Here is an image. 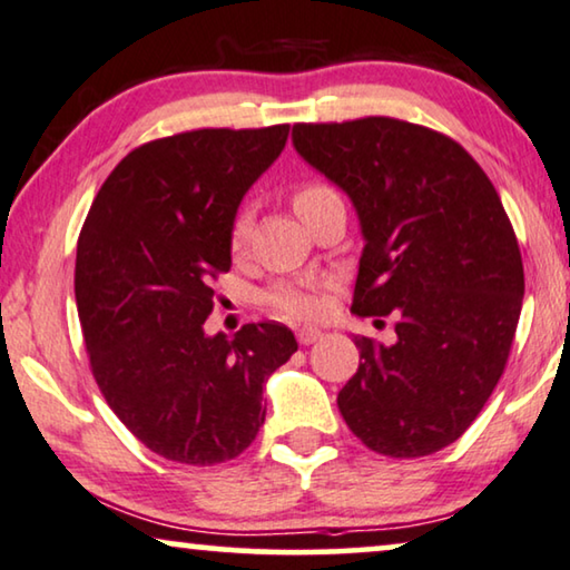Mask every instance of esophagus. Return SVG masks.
Masks as SVG:
<instances>
[{
	"mask_svg": "<svg viewBox=\"0 0 570 570\" xmlns=\"http://www.w3.org/2000/svg\"><path fill=\"white\" fill-rule=\"evenodd\" d=\"M323 338V331H317V327H299L296 331V341L302 343V346H309V343H315Z\"/></svg>",
	"mask_w": 570,
	"mask_h": 570,
	"instance_id": "34e87169",
	"label": "esophagus"
}]
</instances>
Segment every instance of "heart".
Masks as SVG:
<instances>
[{
    "label": "heart",
    "instance_id": "b5f03b06",
    "mask_svg": "<svg viewBox=\"0 0 570 570\" xmlns=\"http://www.w3.org/2000/svg\"><path fill=\"white\" fill-rule=\"evenodd\" d=\"M338 196L333 186H327L325 180H302L294 186L292 194V204L296 208V214H304L307 208H312L325 198ZM250 232H253V219L247 208H239V212L232 216L229 222V232H227V245L229 253L239 258L245 255L247 245H250ZM323 282H282L271 288L266 302L274 307L276 312H282L286 317H315L320 309H323V296H320V288H323Z\"/></svg>",
    "mask_w": 570,
    "mask_h": 570
}]
</instances>
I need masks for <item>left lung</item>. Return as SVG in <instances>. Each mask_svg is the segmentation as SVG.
Returning <instances> with one entry per match:
<instances>
[{"label": "left lung", "mask_w": 570, "mask_h": 570, "mask_svg": "<svg viewBox=\"0 0 570 570\" xmlns=\"http://www.w3.org/2000/svg\"><path fill=\"white\" fill-rule=\"evenodd\" d=\"M294 147L354 202L364 255L351 309L395 315L397 341H354L346 426L411 460L456 442L499 384L524 296L519 243L493 183L452 136L390 116L296 124Z\"/></svg>", "instance_id": "8db88e82"}]
</instances>
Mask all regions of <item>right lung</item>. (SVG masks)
<instances>
[{
    "mask_svg": "<svg viewBox=\"0 0 570 570\" xmlns=\"http://www.w3.org/2000/svg\"><path fill=\"white\" fill-rule=\"evenodd\" d=\"M288 124L194 128L128 151L77 243L75 296L95 382L165 460H235L266 421L263 384L296 351L286 325L204 333L245 190L282 155Z\"/></svg>",
    "mask_w": 570,
    "mask_h": 570,
    "instance_id": "obj_1",
    "label": "right lung"
}]
</instances>
